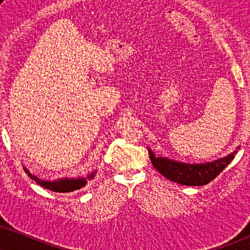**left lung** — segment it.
I'll return each mask as SVG.
<instances>
[{
    "mask_svg": "<svg viewBox=\"0 0 250 250\" xmlns=\"http://www.w3.org/2000/svg\"><path fill=\"white\" fill-rule=\"evenodd\" d=\"M239 148V147H238ZM238 148L229 155L218 160L205 163H186L171 160L165 156L156 155L153 150L148 148L149 159L154 168L166 178L172 182H176L183 186H205L214 180L238 153Z\"/></svg>",
    "mask_w": 250,
    "mask_h": 250,
    "instance_id": "left-lung-1",
    "label": "left lung"
}]
</instances>
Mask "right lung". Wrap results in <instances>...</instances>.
Masks as SVG:
<instances>
[{"label": "right lung", "instance_id": "obj_1", "mask_svg": "<svg viewBox=\"0 0 250 250\" xmlns=\"http://www.w3.org/2000/svg\"><path fill=\"white\" fill-rule=\"evenodd\" d=\"M24 170L30 178H32L33 181H36L37 184H39L40 187L45 188L54 192H72V191L79 190L81 188L87 186L88 181H91L95 177L97 170H92L88 172L85 176H79V177H62V178H57V180H44V178H40L37 175H33L25 166H24Z\"/></svg>", "mask_w": 250, "mask_h": 250}]
</instances>
